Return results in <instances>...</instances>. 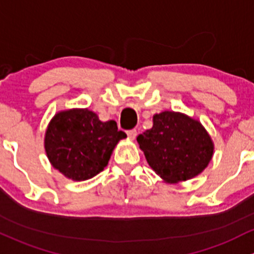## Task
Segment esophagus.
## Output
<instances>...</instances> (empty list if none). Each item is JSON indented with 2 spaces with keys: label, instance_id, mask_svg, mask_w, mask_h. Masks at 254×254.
<instances>
[{
  "label": "esophagus",
  "instance_id": "obj_1",
  "mask_svg": "<svg viewBox=\"0 0 254 254\" xmlns=\"http://www.w3.org/2000/svg\"><path fill=\"white\" fill-rule=\"evenodd\" d=\"M126 133H127L128 138H130V139H134V138L137 137V130L135 129H128Z\"/></svg>",
  "mask_w": 254,
  "mask_h": 254
}]
</instances>
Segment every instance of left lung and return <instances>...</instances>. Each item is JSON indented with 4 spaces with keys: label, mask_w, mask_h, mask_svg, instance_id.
<instances>
[{
    "label": "left lung",
    "mask_w": 254,
    "mask_h": 254,
    "mask_svg": "<svg viewBox=\"0 0 254 254\" xmlns=\"http://www.w3.org/2000/svg\"><path fill=\"white\" fill-rule=\"evenodd\" d=\"M137 140L151 169L170 184L200 174L214 151L210 135L200 122L174 111L154 115L153 127Z\"/></svg>",
    "instance_id": "obj_1"
}]
</instances>
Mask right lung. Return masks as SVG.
<instances>
[{"label": "right lung", "instance_id": "add662e5", "mask_svg": "<svg viewBox=\"0 0 254 254\" xmlns=\"http://www.w3.org/2000/svg\"><path fill=\"white\" fill-rule=\"evenodd\" d=\"M116 122H103L88 109L55 115L45 134V150L56 170L74 181H85L108 165L115 145L126 138Z\"/></svg>", "mask_w": 254, "mask_h": 254}]
</instances>
